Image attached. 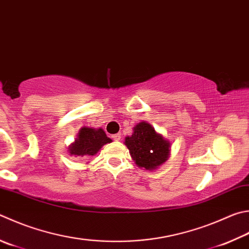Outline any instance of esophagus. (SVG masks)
I'll return each instance as SVG.
<instances>
[{
  "label": "esophagus",
  "instance_id": "obj_1",
  "mask_svg": "<svg viewBox=\"0 0 249 249\" xmlns=\"http://www.w3.org/2000/svg\"><path fill=\"white\" fill-rule=\"evenodd\" d=\"M121 134H114V135H112V139L113 140H115V142H119V140L121 139Z\"/></svg>",
  "mask_w": 249,
  "mask_h": 249
}]
</instances>
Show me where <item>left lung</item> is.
<instances>
[{
    "instance_id": "left-lung-1",
    "label": "left lung",
    "mask_w": 249,
    "mask_h": 249,
    "mask_svg": "<svg viewBox=\"0 0 249 249\" xmlns=\"http://www.w3.org/2000/svg\"><path fill=\"white\" fill-rule=\"evenodd\" d=\"M126 147L138 168L156 170L169 159L171 143L158 134L147 122H140L134 127V133L125 137Z\"/></svg>"
}]
</instances>
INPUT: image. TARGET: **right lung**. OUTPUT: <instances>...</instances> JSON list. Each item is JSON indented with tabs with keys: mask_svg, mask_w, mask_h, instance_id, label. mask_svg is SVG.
I'll use <instances>...</instances> for the list:
<instances>
[{
	"mask_svg": "<svg viewBox=\"0 0 249 249\" xmlns=\"http://www.w3.org/2000/svg\"><path fill=\"white\" fill-rule=\"evenodd\" d=\"M112 140L107 136L102 128H90L84 126L80 128L75 142L71 144L69 152L71 156L78 158H91L97 155L103 144L111 142Z\"/></svg>",
	"mask_w": 249,
	"mask_h": 249,
	"instance_id": "right-lung-1",
	"label": "right lung"
}]
</instances>
